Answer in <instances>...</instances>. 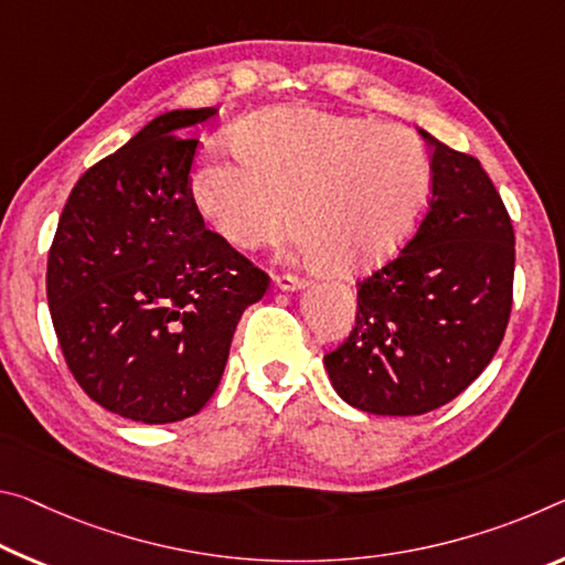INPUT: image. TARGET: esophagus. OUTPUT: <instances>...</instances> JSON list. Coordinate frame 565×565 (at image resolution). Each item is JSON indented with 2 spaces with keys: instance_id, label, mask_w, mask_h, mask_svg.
I'll return each mask as SVG.
<instances>
[{
  "instance_id": "obj_1",
  "label": "esophagus",
  "mask_w": 565,
  "mask_h": 565,
  "mask_svg": "<svg viewBox=\"0 0 565 565\" xmlns=\"http://www.w3.org/2000/svg\"><path fill=\"white\" fill-rule=\"evenodd\" d=\"M274 284H276V289H281V291H297L303 286L299 276H294V274H274Z\"/></svg>"
}]
</instances>
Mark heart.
Here are the masks:
<instances>
[{
  "mask_svg": "<svg viewBox=\"0 0 565 565\" xmlns=\"http://www.w3.org/2000/svg\"><path fill=\"white\" fill-rule=\"evenodd\" d=\"M234 148L238 160L209 158L193 170L191 201L201 218L236 250L271 244L291 221L301 254L334 276L390 262L433 185L415 132L319 107L250 115L236 128Z\"/></svg>",
  "mask_w": 565,
  "mask_h": 565,
  "instance_id": "obj_1",
  "label": "heart"
}]
</instances>
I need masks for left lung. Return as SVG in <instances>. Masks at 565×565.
<instances>
[{
  "label": "left lung",
  "mask_w": 565,
  "mask_h": 565,
  "mask_svg": "<svg viewBox=\"0 0 565 565\" xmlns=\"http://www.w3.org/2000/svg\"><path fill=\"white\" fill-rule=\"evenodd\" d=\"M429 209L409 244L356 286V321L324 356L331 387L372 415H425L495 356L513 307L515 234L480 160L419 130Z\"/></svg>",
  "instance_id": "1"
}]
</instances>
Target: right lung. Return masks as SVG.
Returning <instances> with one entry per match:
<instances>
[{"label":"right lung","mask_w":565,"mask_h":565,"mask_svg":"<svg viewBox=\"0 0 565 565\" xmlns=\"http://www.w3.org/2000/svg\"><path fill=\"white\" fill-rule=\"evenodd\" d=\"M216 107L170 110L85 170L47 258V303L89 399L132 423L201 412L231 339L268 276L205 228L191 201L199 140Z\"/></svg>","instance_id":"1"}]
</instances>
